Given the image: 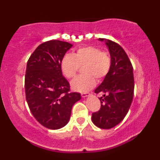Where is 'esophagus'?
I'll list each match as a JSON object with an SVG mask.
<instances>
[{"instance_id": "34e87169", "label": "esophagus", "mask_w": 160, "mask_h": 160, "mask_svg": "<svg viewBox=\"0 0 160 160\" xmlns=\"http://www.w3.org/2000/svg\"><path fill=\"white\" fill-rule=\"evenodd\" d=\"M89 95H90V94H89V93H87V92H86V93H82L81 96L82 97V98H86V97L89 96Z\"/></svg>"}]
</instances>
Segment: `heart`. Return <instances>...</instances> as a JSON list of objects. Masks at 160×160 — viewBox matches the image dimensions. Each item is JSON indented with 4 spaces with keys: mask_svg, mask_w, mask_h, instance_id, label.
I'll list each match as a JSON object with an SVG mask.
<instances>
[{
    "mask_svg": "<svg viewBox=\"0 0 160 160\" xmlns=\"http://www.w3.org/2000/svg\"><path fill=\"white\" fill-rule=\"evenodd\" d=\"M111 65V58L108 52H102L95 47H84L77 49L74 54H67L61 61V69L67 78H74L80 66H84L85 75L78 77L71 82L75 91L86 92L95 85V78L101 80L107 75Z\"/></svg>",
    "mask_w": 160,
    "mask_h": 160,
    "instance_id": "1",
    "label": "heart"
}]
</instances>
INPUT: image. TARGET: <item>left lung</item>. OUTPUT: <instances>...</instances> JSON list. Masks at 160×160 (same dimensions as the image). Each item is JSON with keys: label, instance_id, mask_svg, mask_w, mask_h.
<instances>
[{"label": "left lung", "instance_id": "obj_1", "mask_svg": "<svg viewBox=\"0 0 160 160\" xmlns=\"http://www.w3.org/2000/svg\"><path fill=\"white\" fill-rule=\"evenodd\" d=\"M104 41L109 50L111 65L104 80L95 89L100 97L101 108L92 114V120L97 127L109 129L118 125L127 114L134 95L133 68L124 49L115 42Z\"/></svg>", "mask_w": 160, "mask_h": 160}]
</instances>
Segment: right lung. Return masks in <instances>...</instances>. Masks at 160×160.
Returning a JSON list of instances; mask_svg holds the SVG:
<instances>
[{
	"label": "right lung",
	"mask_w": 160,
	"mask_h": 160,
	"mask_svg": "<svg viewBox=\"0 0 160 160\" xmlns=\"http://www.w3.org/2000/svg\"><path fill=\"white\" fill-rule=\"evenodd\" d=\"M72 46L58 40L44 42L27 62L25 88L29 109L34 118L49 129L67 125L73 105L81 98L80 93L69 92V82L61 69L62 58Z\"/></svg>",
	"instance_id": "1"
}]
</instances>
